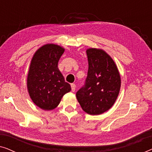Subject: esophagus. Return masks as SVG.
Segmentation results:
<instances>
[{
    "label": "esophagus",
    "mask_w": 152,
    "mask_h": 152,
    "mask_svg": "<svg viewBox=\"0 0 152 152\" xmlns=\"http://www.w3.org/2000/svg\"><path fill=\"white\" fill-rule=\"evenodd\" d=\"M70 86H71V90H72V92H74V91H75V88H76L75 84H70Z\"/></svg>",
    "instance_id": "esophagus-1"
}]
</instances>
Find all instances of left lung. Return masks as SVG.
I'll list each match as a JSON object with an SVG mask.
<instances>
[{"label": "left lung", "mask_w": 152, "mask_h": 152, "mask_svg": "<svg viewBox=\"0 0 152 152\" xmlns=\"http://www.w3.org/2000/svg\"><path fill=\"white\" fill-rule=\"evenodd\" d=\"M88 70L86 82L76 93L82 109L99 115L111 109L119 95L121 79L113 59L103 50H86Z\"/></svg>", "instance_id": "8db88e82"}]
</instances>
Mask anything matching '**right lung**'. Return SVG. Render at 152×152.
Listing matches in <instances>:
<instances>
[{
    "label": "right lung",
    "instance_id": "1",
    "mask_svg": "<svg viewBox=\"0 0 152 152\" xmlns=\"http://www.w3.org/2000/svg\"><path fill=\"white\" fill-rule=\"evenodd\" d=\"M65 49L56 44H45L34 53L29 68L27 87L33 102L41 109H55L62 97L71 90L58 68Z\"/></svg>",
    "mask_w": 152,
    "mask_h": 152
}]
</instances>
